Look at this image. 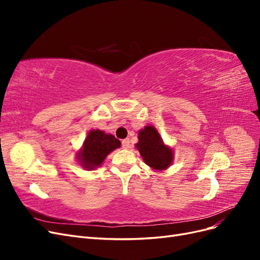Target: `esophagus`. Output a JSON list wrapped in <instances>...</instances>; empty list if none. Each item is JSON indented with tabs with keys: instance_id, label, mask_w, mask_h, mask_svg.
Returning a JSON list of instances; mask_svg holds the SVG:
<instances>
[{
	"instance_id": "esophagus-1",
	"label": "esophagus",
	"mask_w": 260,
	"mask_h": 260,
	"mask_svg": "<svg viewBox=\"0 0 260 260\" xmlns=\"http://www.w3.org/2000/svg\"><path fill=\"white\" fill-rule=\"evenodd\" d=\"M121 144H122V147H123L124 149L130 148V141H129V139L122 140V141H121Z\"/></svg>"
}]
</instances>
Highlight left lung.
Wrapping results in <instances>:
<instances>
[{
    "instance_id": "8db88e82",
    "label": "left lung",
    "mask_w": 260,
    "mask_h": 260,
    "mask_svg": "<svg viewBox=\"0 0 260 260\" xmlns=\"http://www.w3.org/2000/svg\"><path fill=\"white\" fill-rule=\"evenodd\" d=\"M136 147L144 162L154 170H166L174 161V151L162 142L158 131L153 125H146L139 131Z\"/></svg>"
}]
</instances>
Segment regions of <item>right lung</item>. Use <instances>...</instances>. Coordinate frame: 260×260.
<instances>
[{"label": "right lung", "mask_w": 260, "mask_h": 260, "mask_svg": "<svg viewBox=\"0 0 260 260\" xmlns=\"http://www.w3.org/2000/svg\"><path fill=\"white\" fill-rule=\"evenodd\" d=\"M121 143L112 135H106L102 130H91L85 138L82 148L77 155L81 166L86 170L100 167L107 155L120 147Z\"/></svg>", "instance_id": "right-lung-1"}]
</instances>
